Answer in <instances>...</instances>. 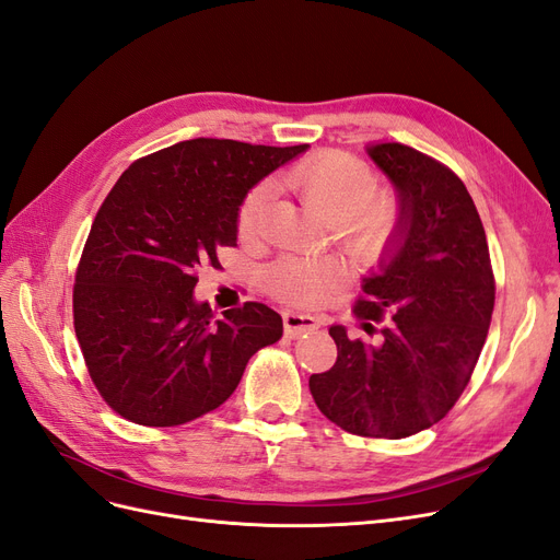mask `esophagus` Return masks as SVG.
I'll list each match as a JSON object with an SVG mask.
<instances>
[{
    "instance_id": "34e87169",
    "label": "esophagus",
    "mask_w": 560,
    "mask_h": 560,
    "mask_svg": "<svg viewBox=\"0 0 560 560\" xmlns=\"http://www.w3.org/2000/svg\"><path fill=\"white\" fill-rule=\"evenodd\" d=\"M284 332L289 338H301L303 332L315 330L319 326V322L310 315H301V312H284Z\"/></svg>"
}]
</instances>
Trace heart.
Returning a JSON list of instances; mask_svg holds the SVG:
<instances>
[{"mask_svg": "<svg viewBox=\"0 0 560 560\" xmlns=\"http://www.w3.org/2000/svg\"><path fill=\"white\" fill-rule=\"evenodd\" d=\"M282 184L299 190L310 207L332 220L345 253L358 266H376L401 232L397 197L376 192V176L363 161L342 151H322L282 174ZM271 186L257 184L245 192L236 213V232L245 243L264 236ZM345 278L335 257H282L266 273V287L276 299L292 305L319 303Z\"/></svg>", "mask_w": 560, "mask_h": 560, "instance_id": "heart-1", "label": "heart"}]
</instances>
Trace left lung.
Masks as SVG:
<instances>
[{"label": "left lung", "instance_id": "8db88e82", "mask_svg": "<svg viewBox=\"0 0 560 560\" xmlns=\"http://www.w3.org/2000/svg\"><path fill=\"white\" fill-rule=\"evenodd\" d=\"M399 192L401 232L363 280L353 315L368 338L330 326L338 361L310 376L319 411L355 436L405 439L445 418L487 340L497 282L478 209L462 178L407 144L370 147Z\"/></svg>", "mask_w": 560, "mask_h": 560}]
</instances>
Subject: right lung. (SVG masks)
I'll return each mask as SVG.
<instances>
[{"instance_id": "obj_1", "label": "right lung", "mask_w": 560, "mask_h": 560, "mask_svg": "<svg viewBox=\"0 0 560 560\" xmlns=\"http://www.w3.org/2000/svg\"><path fill=\"white\" fill-rule=\"evenodd\" d=\"M307 144L197 138L132 163L101 205L75 271L73 326L89 376L121 418L176 428L218 409L282 317L248 301L213 319L192 289L236 245L241 199Z\"/></svg>"}]
</instances>
